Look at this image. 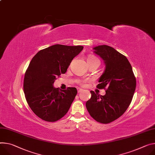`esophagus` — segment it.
Segmentation results:
<instances>
[{"mask_svg":"<svg viewBox=\"0 0 155 155\" xmlns=\"http://www.w3.org/2000/svg\"><path fill=\"white\" fill-rule=\"evenodd\" d=\"M83 90L81 88H78V93H80Z\"/></svg>","mask_w":155,"mask_h":155,"instance_id":"34e87169","label":"esophagus"}]
</instances>
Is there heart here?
<instances>
[{"mask_svg": "<svg viewBox=\"0 0 155 155\" xmlns=\"http://www.w3.org/2000/svg\"><path fill=\"white\" fill-rule=\"evenodd\" d=\"M87 61L88 62H93V61H100V60L98 59L97 58H94V57H93V56H90V57H89L87 59ZM80 85H84V83H82V82H80Z\"/></svg>", "mask_w": 155, "mask_h": 155, "instance_id": "heart-1", "label": "heart"}]
</instances>
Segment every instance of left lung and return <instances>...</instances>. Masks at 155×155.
Masks as SVG:
<instances>
[{"mask_svg":"<svg viewBox=\"0 0 155 155\" xmlns=\"http://www.w3.org/2000/svg\"><path fill=\"white\" fill-rule=\"evenodd\" d=\"M93 49L106 65L96 87L107 88L104 96L90 91L91 97L86 103V107L95 120L108 124L120 117L129 106L136 88V79L125 55L107 45L98 46Z\"/></svg>","mask_w":155,"mask_h":155,"instance_id":"obj_1","label":"left lung"}]
</instances>
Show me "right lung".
<instances>
[{
    "label": "right lung",
    "instance_id": "add662e5",
    "mask_svg": "<svg viewBox=\"0 0 155 155\" xmlns=\"http://www.w3.org/2000/svg\"><path fill=\"white\" fill-rule=\"evenodd\" d=\"M83 49L55 45L39 51L31 59L25 74L23 91L29 106L41 119L55 122L67 114L77 90L68 87L59 91L53 84Z\"/></svg>",
    "mask_w": 155,
    "mask_h": 155
}]
</instances>
